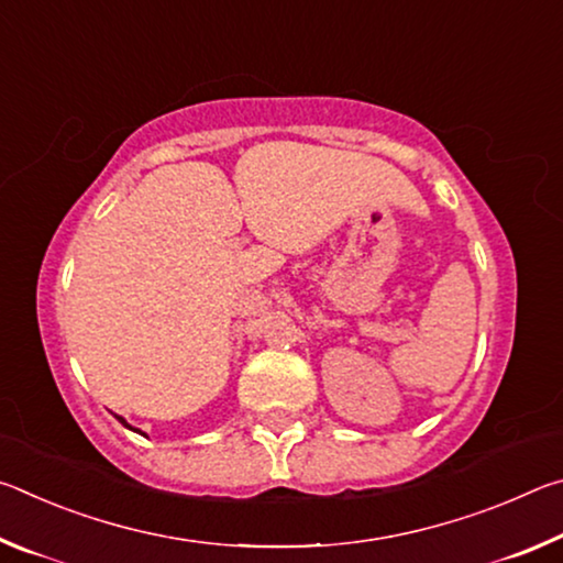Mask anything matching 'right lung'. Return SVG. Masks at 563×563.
Listing matches in <instances>:
<instances>
[{
  "mask_svg": "<svg viewBox=\"0 0 563 563\" xmlns=\"http://www.w3.org/2000/svg\"><path fill=\"white\" fill-rule=\"evenodd\" d=\"M119 422L123 424V427H129V430H133V427L126 422V419H123V417H119ZM133 432H139V430H133Z\"/></svg>",
  "mask_w": 563,
  "mask_h": 563,
  "instance_id": "obj_1",
  "label": "right lung"
}]
</instances>
